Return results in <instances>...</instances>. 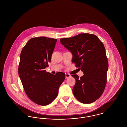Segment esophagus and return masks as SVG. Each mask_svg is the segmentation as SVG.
Listing matches in <instances>:
<instances>
[{
	"mask_svg": "<svg viewBox=\"0 0 127 127\" xmlns=\"http://www.w3.org/2000/svg\"><path fill=\"white\" fill-rule=\"evenodd\" d=\"M71 77V75L69 74H66V78L68 79L69 78H70Z\"/></svg>",
	"mask_w": 127,
	"mask_h": 127,
	"instance_id": "1",
	"label": "esophagus"
}]
</instances>
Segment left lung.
Instances as JSON below:
<instances>
[{
    "instance_id": "8db88e82",
    "label": "left lung",
    "mask_w": 127,
    "mask_h": 127,
    "mask_svg": "<svg viewBox=\"0 0 127 127\" xmlns=\"http://www.w3.org/2000/svg\"><path fill=\"white\" fill-rule=\"evenodd\" d=\"M60 42L71 52L72 62L84 74L80 78L72 75L76 79L74 96L84 104L95 101L102 94L107 82L109 65L103 44L97 36L89 33L61 38Z\"/></svg>"
}]
</instances>
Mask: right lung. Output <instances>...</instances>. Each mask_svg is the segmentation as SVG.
Listing matches in <instances>:
<instances>
[{"instance_id":"obj_1","label":"right lung","mask_w":127,"mask_h":127,"mask_svg":"<svg viewBox=\"0 0 127 127\" xmlns=\"http://www.w3.org/2000/svg\"><path fill=\"white\" fill-rule=\"evenodd\" d=\"M57 41L44 36L31 38L20 56L18 75L25 91L32 101L42 106L54 100L65 79L64 73L53 75L45 70L51 61Z\"/></svg>"}]
</instances>
